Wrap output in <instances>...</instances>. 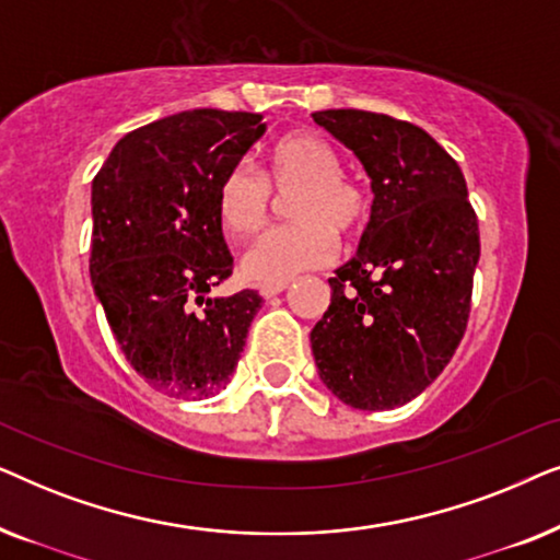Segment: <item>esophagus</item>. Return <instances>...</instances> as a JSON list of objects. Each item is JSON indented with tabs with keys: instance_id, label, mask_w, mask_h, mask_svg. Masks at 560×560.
<instances>
[{
	"instance_id": "34e87169",
	"label": "esophagus",
	"mask_w": 560,
	"mask_h": 560,
	"mask_svg": "<svg viewBox=\"0 0 560 560\" xmlns=\"http://www.w3.org/2000/svg\"><path fill=\"white\" fill-rule=\"evenodd\" d=\"M288 288V280H282V282H262V285H259L257 290H259V295L262 298H272V295H278V293H282V290Z\"/></svg>"
}]
</instances>
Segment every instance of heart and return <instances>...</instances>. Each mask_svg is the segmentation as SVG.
<instances>
[{
  "label": "heart",
  "instance_id": "1",
  "mask_svg": "<svg viewBox=\"0 0 560 560\" xmlns=\"http://www.w3.org/2000/svg\"><path fill=\"white\" fill-rule=\"evenodd\" d=\"M285 201L293 224L270 232L244 257V275L282 282L334 259L336 236L351 240L372 217L370 194L343 175L339 150L320 135L290 132L272 144L262 175L234 165L217 188V217L236 242L255 240L270 224L275 199Z\"/></svg>",
  "mask_w": 560,
  "mask_h": 560
}]
</instances>
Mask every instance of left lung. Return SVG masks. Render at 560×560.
<instances>
[{
  "label": "left lung",
  "mask_w": 560,
  "mask_h": 560,
  "mask_svg": "<svg viewBox=\"0 0 560 560\" xmlns=\"http://www.w3.org/2000/svg\"><path fill=\"white\" fill-rule=\"evenodd\" d=\"M372 178V217L339 267L311 347L324 385L359 410L418 397L451 362L471 311L479 221L462 167L425 129L362 109L313 114Z\"/></svg>",
  "instance_id": "1"
}]
</instances>
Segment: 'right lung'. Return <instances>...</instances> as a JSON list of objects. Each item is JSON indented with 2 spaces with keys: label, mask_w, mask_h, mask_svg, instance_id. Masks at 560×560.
<instances>
[{
  "label": "right lung",
  "mask_w": 560,
  "mask_h": 560,
  "mask_svg": "<svg viewBox=\"0 0 560 560\" xmlns=\"http://www.w3.org/2000/svg\"><path fill=\"white\" fill-rule=\"evenodd\" d=\"M262 132V114H173L121 137L91 183V282L127 362L165 395L226 387L262 308L255 290L209 298L234 270L219 180Z\"/></svg>",
  "instance_id": "right-lung-1"
}]
</instances>
